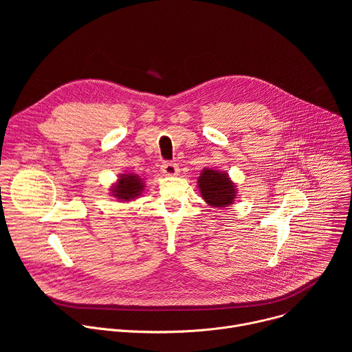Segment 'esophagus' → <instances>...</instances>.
Here are the masks:
<instances>
[{
    "label": "esophagus",
    "mask_w": 352,
    "mask_h": 352,
    "mask_svg": "<svg viewBox=\"0 0 352 352\" xmlns=\"http://www.w3.org/2000/svg\"><path fill=\"white\" fill-rule=\"evenodd\" d=\"M162 173H163L164 175L174 177V175H178V174H179V167H178L175 163L166 162V163L162 164Z\"/></svg>",
    "instance_id": "obj_1"
}]
</instances>
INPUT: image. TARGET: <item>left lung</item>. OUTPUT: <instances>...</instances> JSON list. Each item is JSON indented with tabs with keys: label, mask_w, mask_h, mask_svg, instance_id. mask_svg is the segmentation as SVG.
<instances>
[{
	"label": "left lung",
	"mask_w": 352,
	"mask_h": 352,
	"mask_svg": "<svg viewBox=\"0 0 352 352\" xmlns=\"http://www.w3.org/2000/svg\"><path fill=\"white\" fill-rule=\"evenodd\" d=\"M199 190L205 202L212 208H227L234 204L236 197L235 184L227 173L205 168L197 178Z\"/></svg>",
	"instance_id": "left-lung-1"
}]
</instances>
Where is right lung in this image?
Returning a JSON list of instances; mask_svg holds the SVG:
<instances>
[{
	"mask_svg": "<svg viewBox=\"0 0 352 352\" xmlns=\"http://www.w3.org/2000/svg\"><path fill=\"white\" fill-rule=\"evenodd\" d=\"M144 184L139 175L135 174H121L120 179L111 186V196L117 197L121 202H129L135 197L140 196Z\"/></svg>",
	"mask_w": 352,
	"mask_h": 352,
	"instance_id": "obj_1",
	"label": "right lung"
}]
</instances>
